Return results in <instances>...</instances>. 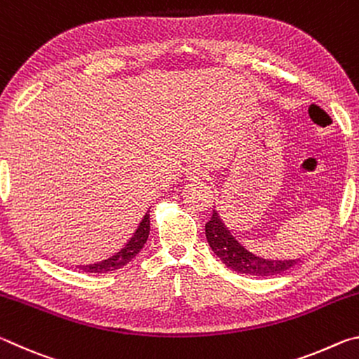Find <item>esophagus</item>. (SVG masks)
<instances>
[{
  "mask_svg": "<svg viewBox=\"0 0 359 359\" xmlns=\"http://www.w3.org/2000/svg\"><path fill=\"white\" fill-rule=\"evenodd\" d=\"M201 177H203V172L199 171L198 168H188L187 169V179L188 180L193 182V180H199Z\"/></svg>",
  "mask_w": 359,
  "mask_h": 359,
  "instance_id": "1",
  "label": "esophagus"
}]
</instances>
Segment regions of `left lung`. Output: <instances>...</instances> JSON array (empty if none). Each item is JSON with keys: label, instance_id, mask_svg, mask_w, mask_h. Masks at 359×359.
<instances>
[{"label": "left lung", "instance_id": "1", "mask_svg": "<svg viewBox=\"0 0 359 359\" xmlns=\"http://www.w3.org/2000/svg\"><path fill=\"white\" fill-rule=\"evenodd\" d=\"M205 238L209 245L224 266L239 274H248L257 277H271L282 274L293 267L299 259H266L257 257L242 247L229 231L224 228L222 217L214 210L210 220L205 223Z\"/></svg>", "mask_w": 359, "mask_h": 359}]
</instances>
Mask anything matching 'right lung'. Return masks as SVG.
Segmentation results:
<instances>
[{
    "label": "right lung",
    "mask_w": 359,
    "mask_h": 359,
    "mask_svg": "<svg viewBox=\"0 0 359 359\" xmlns=\"http://www.w3.org/2000/svg\"><path fill=\"white\" fill-rule=\"evenodd\" d=\"M150 233V215L149 212L144 215L142 222L139 223L136 233L133 234V238L126 242V244L120 248L117 253H114L112 257L107 259H102L100 263L81 266V269L85 272H95V274H104V272L117 271L125 264H128L130 261L136 257V255L142 250V247L149 239Z\"/></svg>",
    "instance_id": "1"
}]
</instances>
